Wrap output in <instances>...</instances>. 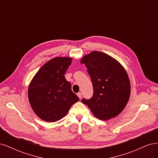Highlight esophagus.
<instances>
[{
  "label": "esophagus",
  "instance_id": "esophagus-1",
  "mask_svg": "<svg viewBox=\"0 0 158 158\" xmlns=\"http://www.w3.org/2000/svg\"><path fill=\"white\" fill-rule=\"evenodd\" d=\"M77 95H78V97L80 98V99H81L82 98V93L81 92H78V94H77Z\"/></svg>",
  "mask_w": 158,
  "mask_h": 158
}]
</instances>
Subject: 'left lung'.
<instances>
[{"label":"left lung","mask_w":158,"mask_h":158,"mask_svg":"<svg viewBox=\"0 0 158 158\" xmlns=\"http://www.w3.org/2000/svg\"><path fill=\"white\" fill-rule=\"evenodd\" d=\"M88 69L94 94L90 99L83 98L95 117L101 120L115 117L125 107L131 94L128 74L113 57L93 51L81 60Z\"/></svg>","instance_id":"left-lung-1"}]
</instances>
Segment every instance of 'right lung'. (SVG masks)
I'll return each instance as SVG.
<instances>
[{
	"mask_svg": "<svg viewBox=\"0 0 158 158\" xmlns=\"http://www.w3.org/2000/svg\"><path fill=\"white\" fill-rule=\"evenodd\" d=\"M69 57H56L43 65L28 88V99L33 111L43 120L55 122L64 117L79 101L64 74L70 65Z\"/></svg>",
	"mask_w": 158,
	"mask_h": 158,
	"instance_id": "obj_1",
	"label": "right lung"
}]
</instances>
